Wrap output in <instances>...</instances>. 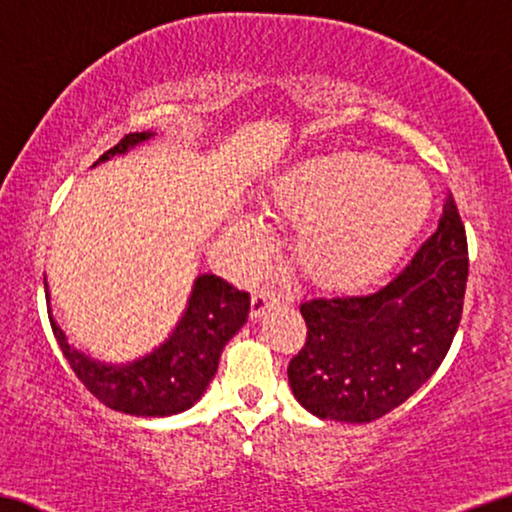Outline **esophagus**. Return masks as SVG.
Segmentation results:
<instances>
[{
    "instance_id": "34e87169",
    "label": "esophagus",
    "mask_w": 512,
    "mask_h": 512,
    "mask_svg": "<svg viewBox=\"0 0 512 512\" xmlns=\"http://www.w3.org/2000/svg\"><path fill=\"white\" fill-rule=\"evenodd\" d=\"M280 303V296L273 292V289H257V292L253 294V301H250V315H253L255 319L262 317L266 310L273 308V305Z\"/></svg>"
}]
</instances>
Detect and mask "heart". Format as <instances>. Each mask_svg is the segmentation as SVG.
I'll list each match as a JSON object with an SVG mask.
<instances>
[{
  "mask_svg": "<svg viewBox=\"0 0 512 512\" xmlns=\"http://www.w3.org/2000/svg\"><path fill=\"white\" fill-rule=\"evenodd\" d=\"M269 209L303 225L294 248L303 276L345 292L368 285L404 255L427 223L432 190L414 167L342 149L282 174Z\"/></svg>",
  "mask_w": 512,
  "mask_h": 512,
  "instance_id": "b5f03b06",
  "label": "heart"
}]
</instances>
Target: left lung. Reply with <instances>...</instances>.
<instances>
[{
  "mask_svg": "<svg viewBox=\"0 0 512 512\" xmlns=\"http://www.w3.org/2000/svg\"><path fill=\"white\" fill-rule=\"evenodd\" d=\"M467 276V232L448 193L437 232L388 285L301 303L308 333L287 368L294 398L342 423H370L400 407L451 349Z\"/></svg>",
  "mask_w": 512,
  "mask_h": 512,
  "instance_id": "left-lung-1",
  "label": "left lung"
}]
</instances>
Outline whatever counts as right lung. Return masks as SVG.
<instances>
[{"instance_id": "obj_1", "label": "right lung", "mask_w": 512, "mask_h": 512, "mask_svg": "<svg viewBox=\"0 0 512 512\" xmlns=\"http://www.w3.org/2000/svg\"><path fill=\"white\" fill-rule=\"evenodd\" d=\"M149 137H154V133H128L94 165L117 154H126ZM248 312V292L232 287L223 278L204 273L195 280L188 308L170 338L151 354L126 365L94 361L68 345L55 319H50V326L68 365L87 386V391L105 407L133 416H172L190 409L202 398L216 375L223 347L248 322Z\"/></svg>"}]
</instances>
